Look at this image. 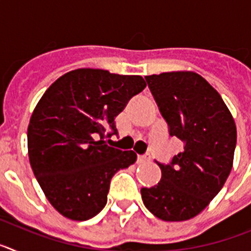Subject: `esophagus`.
Listing matches in <instances>:
<instances>
[{
  "label": "esophagus",
  "mask_w": 251,
  "mask_h": 251,
  "mask_svg": "<svg viewBox=\"0 0 251 251\" xmlns=\"http://www.w3.org/2000/svg\"><path fill=\"white\" fill-rule=\"evenodd\" d=\"M150 161H151L150 154H143V156L137 157V162H138L139 165H143V163H148Z\"/></svg>",
  "instance_id": "esophagus-1"
}]
</instances>
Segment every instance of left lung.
Listing matches in <instances>:
<instances>
[{
	"instance_id": "obj_1",
	"label": "left lung",
	"mask_w": 251,
	"mask_h": 251,
	"mask_svg": "<svg viewBox=\"0 0 251 251\" xmlns=\"http://www.w3.org/2000/svg\"><path fill=\"white\" fill-rule=\"evenodd\" d=\"M171 137L183 150L159 163L161 181L141 190L142 200L163 221H183L200 214L223 188L232 168L236 126L220 94L194 72L146 76Z\"/></svg>"
}]
</instances>
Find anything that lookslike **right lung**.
<instances>
[{"mask_svg":"<svg viewBox=\"0 0 251 251\" xmlns=\"http://www.w3.org/2000/svg\"><path fill=\"white\" fill-rule=\"evenodd\" d=\"M146 88L139 75L76 69L60 76L37 103L27 128L30 165L49 202L70 220H89L104 208L110 179L137 159L105 145L114 118Z\"/></svg>","mask_w":251,"mask_h":251,"instance_id":"add662e5","label":"right lung"}]
</instances>
